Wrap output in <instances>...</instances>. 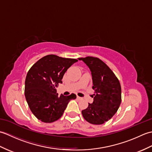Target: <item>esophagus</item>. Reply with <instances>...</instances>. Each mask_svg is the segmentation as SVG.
<instances>
[{
	"label": "esophagus",
	"mask_w": 152,
	"mask_h": 152,
	"mask_svg": "<svg viewBox=\"0 0 152 152\" xmlns=\"http://www.w3.org/2000/svg\"><path fill=\"white\" fill-rule=\"evenodd\" d=\"M77 99H80V100H81V99H82V97H80L79 96H77Z\"/></svg>",
	"instance_id": "1"
}]
</instances>
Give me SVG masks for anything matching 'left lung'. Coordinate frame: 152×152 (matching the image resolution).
<instances>
[{
  "label": "left lung",
  "mask_w": 152,
  "mask_h": 152,
  "mask_svg": "<svg viewBox=\"0 0 152 152\" xmlns=\"http://www.w3.org/2000/svg\"><path fill=\"white\" fill-rule=\"evenodd\" d=\"M89 68L95 90L92 104L82 111L83 118L93 125H101L114 115L121 102V88L119 80L108 66L97 57L78 58Z\"/></svg>",
  "instance_id": "left-lung-1"
}]
</instances>
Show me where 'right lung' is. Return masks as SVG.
<instances>
[{
  "mask_svg": "<svg viewBox=\"0 0 152 152\" xmlns=\"http://www.w3.org/2000/svg\"><path fill=\"white\" fill-rule=\"evenodd\" d=\"M76 59L48 55L35 63L28 71L25 82V96L29 108L38 119L52 123L59 119L74 93L58 96L56 87L62 83L64 73Z\"/></svg>",
  "mask_w": 152,
  "mask_h": 152,
  "instance_id": "obj_1",
  "label": "right lung"
}]
</instances>
